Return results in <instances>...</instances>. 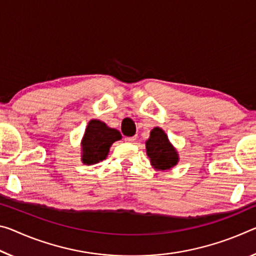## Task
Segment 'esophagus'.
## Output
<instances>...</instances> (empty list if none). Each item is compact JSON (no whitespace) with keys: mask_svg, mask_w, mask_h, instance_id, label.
<instances>
[{"mask_svg":"<svg viewBox=\"0 0 256 256\" xmlns=\"http://www.w3.org/2000/svg\"><path fill=\"white\" fill-rule=\"evenodd\" d=\"M125 141L126 142H134V141L136 140V136H125Z\"/></svg>","mask_w":256,"mask_h":256,"instance_id":"esophagus-1","label":"esophagus"}]
</instances>
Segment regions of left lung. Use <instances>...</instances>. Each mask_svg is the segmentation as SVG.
Returning a JSON list of instances; mask_svg holds the SVG:
<instances>
[{
  "label": "left lung",
  "instance_id": "obj_1",
  "mask_svg": "<svg viewBox=\"0 0 256 256\" xmlns=\"http://www.w3.org/2000/svg\"><path fill=\"white\" fill-rule=\"evenodd\" d=\"M146 150L150 158V163L156 170H170L179 162V155L176 148L170 142L166 133L160 128L152 130L149 139L146 141Z\"/></svg>",
  "mask_w": 256,
  "mask_h": 256
}]
</instances>
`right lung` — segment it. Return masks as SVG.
Here are the masks:
<instances>
[{"label":"right lung","mask_w":256,"mask_h":256,"mask_svg":"<svg viewBox=\"0 0 256 256\" xmlns=\"http://www.w3.org/2000/svg\"><path fill=\"white\" fill-rule=\"evenodd\" d=\"M120 139L122 136L117 130L108 128L99 120H91L82 139V162L92 165L106 160L109 148Z\"/></svg>","instance_id":"obj_1"}]
</instances>
